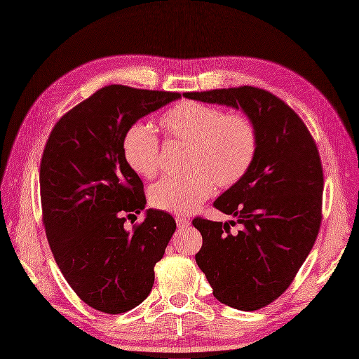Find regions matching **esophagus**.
Here are the masks:
<instances>
[{"label":"esophagus","instance_id":"34e87169","mask_svg":"<svg viewBox=\"0 0 359 359\" xmlns=\"http://www.w3.org/2000/svg\"><path fill=\"white\" fill-rule=\"evenodd\" d=\"M175 220H177V226L180 227V229H184V227H187L190 224V220L187 219V217H184V215H178Z\"/></svg>","mask_w":359,"mask_h":359}]
</instances>
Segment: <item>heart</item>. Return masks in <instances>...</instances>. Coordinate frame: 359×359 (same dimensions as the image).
<instances>
[{
	"mask_svg": "<svg viewBox=\"0 0 359 359\" xmlns=\"http://www.w3.org/2000/svg\"><path fill=\"white\" fill-rule=\"evenodd\" d=\"M161 130L172 139L189 142L186 168L181 175H169L149 190V202L157 210L190 214L208 199L215 182L229 187L240 181L256 156L257 136L244 115L227 114L219 107L181 102L163 114ZM123 156L136 175L151 180L160 169V140L144 123L128 126L123 136Z\"/></svg>",
	"mask_w": 359,
	"mask_h": 359,
	"instance_id": "obj_1",
	"label": "heart"
}]
</instances>
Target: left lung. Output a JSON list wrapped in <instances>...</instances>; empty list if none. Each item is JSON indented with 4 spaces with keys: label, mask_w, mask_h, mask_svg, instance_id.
I'll list each match as a JSON object with an SVG mask.
<instances>
[{
    "label": "left lung",
    "mask_w": 359,
    "mask_h": 359,
    "mask_svg": "<svg viewBox=\"0 0 359 359\" xmlns=\"http://www.w3.org/2000/svg\"><path fill=\"white\" fill-rule=\"evenodd\" d=\"M184 97L243 111L257 148L245 175L215 199L241 227L196 217L202 235L196 264L226 306L253 311L283 293L316 241L323 172L316 144L302 119L278 97L255 86L186 93Z\"/></svg>",
    "instance_id": "1"
}]
</instances>
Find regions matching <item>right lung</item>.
<instances>
[{
  "label": "right lung",
  "instance_id": "obj_1",
  "mask_svg": "<svg viewBox=\"0 0 359 359\" xmlns=\"http://www.w3.org/2000/svg\"><path fill=\"white\" fill-rule=\"evenodd\" d=\"M178 93L109 85L74 106L52 128L40 163L46 236L64 278L90 307L119 314L139 306L154 285V266L177 229L173 217L140 214L144 184L127 166L123 136L128 126Z\"/></svg>",
  "mask_w": 359,
  "mask_h": 359
}]
</instances>
